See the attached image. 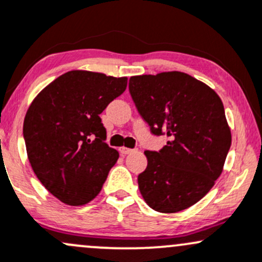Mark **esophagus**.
Returning <instances> with one entry per match:
<instances>
[{"mask_svg":"<svg viewBox=\"0 0 262 262\" xmlns=\"http://www.w3.org/2000/svg\"><path fill=\"white\" fill-rule=\"evenodd\" d=\"M119 151H120V154L125 155V154H130V153H133V151H134V149H130V148H125V146H122V148H119Z\"/></svg>","mask_w":262,"mask_h":262,"instance_id":"34e87169","label":"esophagus"}]
</instances>
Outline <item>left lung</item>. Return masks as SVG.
Wrapping results in <instances>:
<instances>
[{
	"instance_id": "1",
	"label": "left lung",
	"mask_w": 262,
	"mask_h": 262,
	"mask_svg": "<svg viewBox=\"0 0 262 262\" xmlns=\"http://www.w3.org/2000/svg\"><path fill=\"white\" fill-rule=\"evenodd\" d=\"M129 93L150 133L169 138L159 151H144L140 194L159 212L190 208L214 186L231 145L220 97L183 72L130 77Z\"/></svg>"
}]
</instances>
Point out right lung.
Returning <instances> with one entry per match:
<instances>
[{"label": "right lung", "instance_id": "1", "mask_svg": "<svg viewBox=\"0 0 262 262\" xmlns=\"http://www.w3.org/2000/svg\"><path fill=\"white\" fill-rule=\"evenodd\" d=\"M126 88V78L71 71L50 83L26 113L24 138L34 174L68 205L93 200L117 163L99 114Z\"/></svg>", "mask_w": 262, "mask_h": 262}]
</instances>
